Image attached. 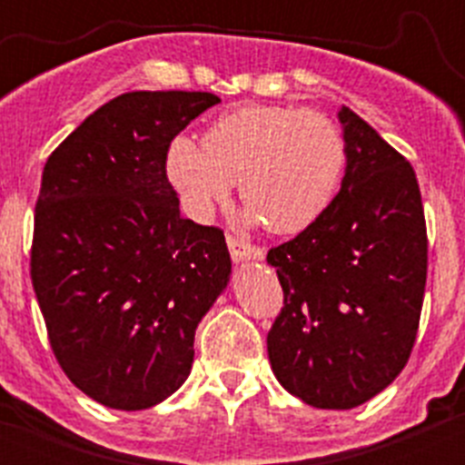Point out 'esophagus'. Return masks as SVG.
I'll use <instances>...</instances> for the list:
<instances>
[{"mask_svg": "<svg viewBox=\"0 0 465 465\" xmlns=\"http://www.w3.org/2000/svg\"><path fill=\"white\" fill-rule=\"evenodd\" d=\"M227 245H229V254H232V259L236 262L262 261V256H265V252H262L261 247L250 245V242L241 241V238L236 236H227Z\"/></svg>", "mask_w": 465, "mask_h": 465, "instance_id": "obj_1", "label": "esophagus"}]
</instances>
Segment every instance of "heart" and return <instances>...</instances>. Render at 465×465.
I'll return each mask as SVG.
<instances>
[{
    "label": "heart",
    "mask_w": 465,
    "mask_h": 465,
    "mask_svg": "<svg viewBox=\"0 0 465 465\" xmlns=\"http://www.w3.org/2000/svg\"><path fill=\"white\" fill-rule=\"evenodd\" d=\"M344 173V142L315 110L242 105L206 128L203 145L175 137L166 177L186 213L209 218L241 182L247 223L265 220L281 236L306 232L335 198Z\"/></svg>",
    "instance_id": "1"
}]
</instances>
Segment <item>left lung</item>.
Listing matches in <instances>:
<instances>
[{
    "instance_id": "8db88e82",
    "label": "left lung",
    "mask_w": 465,
    "mask_h": 465,
    "mask_svg": "<svg viewBox=\"0 0 465 465\" xmlns=\"http://www.w3.org/2000/svg\"><path fill=\"white\" fill-rule=\"evenodd\" d=\"M340 193L312 227L267 252L283 288L267 332L285 391L320 410L371 401L407 364L428 276L414 168L346 105Z\"/></svg>"
}]
</instances>
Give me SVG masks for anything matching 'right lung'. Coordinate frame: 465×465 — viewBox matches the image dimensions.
<instances>
[{"label":"right lung","instance_id":"1","mask_svg":"<svg viewBox=\"0 0 465 465\" xmlns=\"http://www.w3.org/2000/svg\"><path fill=\"white\" fill-rule=\"evenodd\" d=\"M220 98L128 92L46 159L31 279L67 378L112 410H148L184 384L195 328L232 276L224 233L180 213L173 139Z\"/></svg>","mask_w":465,"mask_h":465}]
</instances>
